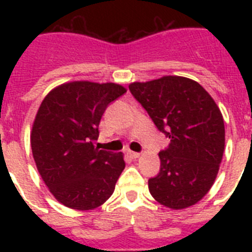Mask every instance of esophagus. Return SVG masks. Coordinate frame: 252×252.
<instances>
[{
  "label": "esophagus",
  "mask_w": 252,
  "mask_h": 252,
  "mask_svg": "<svg viewBox=\"0 0 252 252\" xmlns=\"http://www.w3.org/2000/svg\"><path fill=\"white\" fill-rule=\"evenodd\" d=\"M128 155H130L131 159H137L140 158V153H135V151H128Z\"/></svg>",
  "instance_id": "esophagus-1"
}]
</instances>
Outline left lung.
Masks as SVG:
<instances>
[{
	"mask_svg": "<svg viewBox=\"0 0 252 252\" xmlns=\"http://www.w3.org/2000/svg\"><path fill=\"white\" fill-rule=\"evenodd\" d=\"M128 88L170 139L159 153V174L149 179L151 195L171 209L193 206L213 186L223 157L221 111L201 84L186 77L165 75Z\"/></svg>",
	"mask_w": 252,
	"mask_h": 252,
	"instance_id": "8db88e82",
	"label": "left lung"
}]
</instances>
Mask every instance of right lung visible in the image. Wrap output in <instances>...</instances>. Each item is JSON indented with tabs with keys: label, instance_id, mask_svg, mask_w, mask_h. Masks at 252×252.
<instances>
[{
	"label": "right lung",
	"instance_id": "obj_1",
	"mask_svg": "<svg viewBox=\"0 0 252 252\" xmlns=\"http://www.w3.org/2000/svg\"><path fill=\"white\" fill-rule=\"evenodd\" d=\"M126 92L117 83L75 81L46 94L35 116L31 150L39 174L58 202L77 211L102 206L125 169L122 153L93 142L107 106Z\"/></svg>",
	"mask_w": 252,
	"mask_h": 252
}]
</instances>
